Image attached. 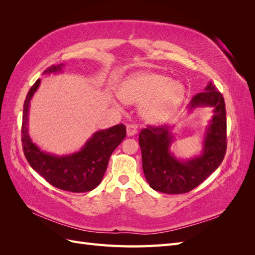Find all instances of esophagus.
I'll return each instance as SVG.
<instances>
[{
  "label": "esophagus",
  "mask_w": 255,
  "mask_h": 255,
  "mask_svg": "<svg viewBox=\"0 0 255 255\" xmlns=\"http://www.w3.org/2000/svg\"><path fill=\"white\" fill-rule=\"evenodd\" d=\"M137 134V128L133 125L127 126V135L128 136H134Z\"/></svg>",
  "instance_id": "obj_1"
}]
</instances>
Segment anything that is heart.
<instances>
[{
  "instance_id": "b5f03b06",
  "label": "heart",
  "mask_w": 255,
  "mask_h": 255,
  "mask_svg": "<svg viewBox=\"0 0 255 255\" xmlns=\"http://www.w3.org/2000/svg\"><path fill=\"white\" fill-rule=\"evenodd\" d=\"M127 103L141 104L140 114L150 122H159L175 113L185 99V87L166 75L143 73L129 76L118 88ZM119 106L118 103H115Z\"/></svg>"
}]
</instances>
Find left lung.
<instances>
[{
    "label": "left lung",
    "mask_w": 255,
    "mask_h": 255,
    "mask_svg": "<svg viewBox=\"0 0 255 255\" xmlns=\"http://www.w3.org/2000/svg\"><path fill=\"white\" fill-rule=\"evenodd\" d=\"M203 107L212 110V119L204 128L202 150L198 155L186 159L174 155L171 150L174 126L149 127L139 133L142 169L152 189L164 194H185L206 180L222 163L227 150L226 104L212 82L191 99L187 114Z\"/></svg>",
    "instance_id": "left-lung-1"
}]
</instances>
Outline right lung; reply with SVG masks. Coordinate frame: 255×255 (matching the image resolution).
I'll return each instance as SVG.
<instances>
[{
	"mask_svg": "<svg viewBox=\"0 0 255 255\" xmlns=\"http://www.w3.org/2000/svg\"><path fill=\"white\" fill-rule=\"evenodd\" d=\"M64 67V64L52 66L43 74L61 73ZM40 83L41 80L36 81L23 105L22 148L28 164L56 188L72 192L95 189L102 182L112 153L127 136L125 125L121 123L110 128L97 130L79 151L73 153L56 155L44 151L32 140L28 134L29 105Z\"/></svg>",
	"mask_w": 255,
	"mask_h": 255,
	"instance_id": "right-lung-1",
	"label": "right lung"
}]
</instances>
